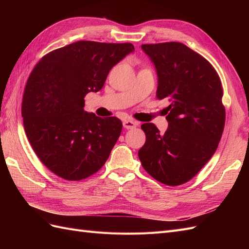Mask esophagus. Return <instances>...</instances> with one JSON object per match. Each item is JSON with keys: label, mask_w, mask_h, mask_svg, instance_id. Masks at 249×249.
Wrapping results in <instances>:
<instances>
[{"label": "esophagus", "mask_w": 249, "mask_h": 249, "mask_svg": "<svg viewBox=\"0 0 249 249\" xmlns=\"http://www.w3.org/2000/svg\"><path fill=\"white\" fill-rule=\"evenodd\" d=\"M123 125L125 129H134V127H136L138 125L137 122H134V120H129V119H125L123 122Z\"/></svg>", "instance_id": "1"}]
</instances>
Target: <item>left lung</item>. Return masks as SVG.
I'll return each instance as SVG.
<instances>
[{
	"mask_svg": "<svg viewBox=\"0 0 249 249\" xmlns=\"http://www.w3.org/2000/svg\"><path fill=\"white\" fill-rule=\"evenodd\" d=\"M158 76L156 95L170 105L161 134L143 124L146 140L138 152L143 168L168 186L191 179L215 154L225 123L222 87L214 67L180 42L142 44Z\"/></svg>",
	"mask_w": 249,
	"mask_h": 249,
	"instance_id": "obj_1",
	"label": "left lung"
}]
</instances>
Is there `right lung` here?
<instances>
[{
	"mask_svg": "<svg viewBox=\"0 0 249 249\" xmlns=\"http://www.w3.org/2000/svg\"><path fill=\"white\" fill-rule=\"evenodd\" d=\"M134 51L132 43L82 40L34 67L22 97L24 126L37 157L58 177L86 178L108 160L123 124L85 111L84 97L100 91L112 67Z\"/></svg>",
	"mask_w": 249,
	"mask_h": 249,
	"instance_id": "add662e5",
	"label": "right lung"
}]
</instances>
